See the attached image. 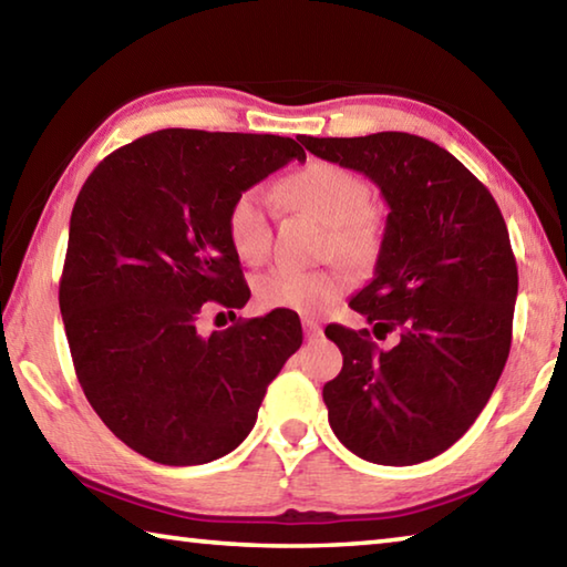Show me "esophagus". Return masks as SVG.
<instances>
[{
  "instance_id": "34e87169",
  "label": "esophagus",
  "mask_w": 567,
  "mask_h": 567,
  "mask_svg": "<svg viewBox=\"0 0 567 567\" xmlns=\"http://www.w3.org/2000/svg\"><path fill=\"white\" fill-rule=\"evenodd\" d=\"M302 328H305V334H307V338H318V334L322 332L320 322L315 320V318H302Z\"/></svg>"
}]
</instances>
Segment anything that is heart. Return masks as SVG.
<instances>
[{
  "label": "heart",
  "mask_w": 567,
  "mask_h": 567,
  "mask_svg": "<svg viewBox=\"0 0 567 567\" xmlns=\"http://www.w3.org/2000/svg\"><path fill=\"white\" fill-rule=\"evenodd\" d=\"M282 205L328 227V243L342 262L364 267L382 245V217L368 205L370 187L360 175L332 162H310L277 187ZM227 235L243 262H262L272 245V217L262 189H245L227 213ZM344 277L338 270H300L275 265L255 277L257 302L270 310L315 312L338 300Z\"/></svg>",
  "instance_id": "obj_1"
}]
</instances>
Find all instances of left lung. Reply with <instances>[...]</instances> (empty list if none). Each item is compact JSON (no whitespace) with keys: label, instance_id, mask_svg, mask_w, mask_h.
Listing matches in <instances>:
<instances>
[{"label":"left lung","instance_id":"1","mask_svg":"<svg viewBox=\"0 0 567 567\" xmlns=\"http://www.w3.org/2000/svg\"><path fill=\"white\" fill-rule=\"evenodd\" d=\"M360 172L390 207L375 275L350 307L368 330L328 324L342 352L322 388L332 433L378 465H415L467 433L501 380L513 338L517 265L501 207L463 162L408 132L300 137Z\"/></svg>","mask_w":567,"mask_h":567}]
</instances>
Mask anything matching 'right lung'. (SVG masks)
<instances>
[{"instance_id": "obj_1", "label": "right lung", "mask_w": 567, "mask_h": 567, "mask_svg": "<svg viewBox=\"0 0 567 567\" xmlns=\"http://www.w3.org/2000/svg\"><path fill=\"white\" fill-rule=\"evenodd\" d=\"M305 159L277 134L159 130L104 157L70 219L60 310L76 380L134 453L203 465L243 443L267 385L300 350L292 310L203 334L249 287L227 235L239 192Z\"/></svg>"}]
</instances>
